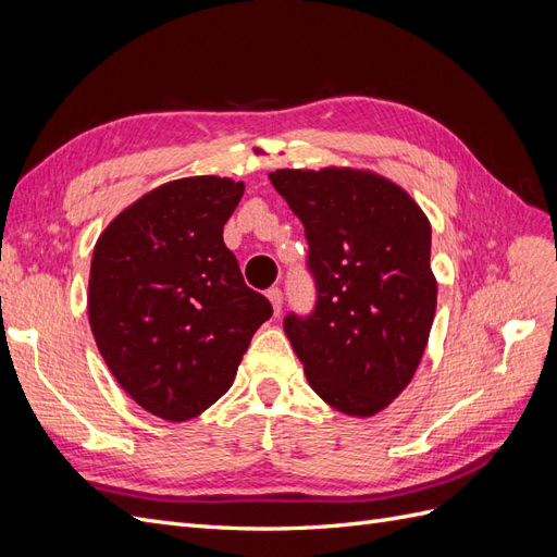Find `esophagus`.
Masks as SVG:
<instances>
[{"label": "esophagus", "mask_w": 557, "mask_h": 557, "mask_svg": "<svg viewBox=\"0 0 557 557\" xmlns=\"http://www.w3.org/2000/svg\"><path fill=\"white\" fill-rule=\"evenodd\" d=\"M267 297H269V301H272L274 313L278 315L281 309H283V293H281V288H269V290H267Z\"/></svg>", "instance_id": "1"}]
</instances>
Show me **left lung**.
I'll return each instance as SVG.
<instances>
[{"label":"left lung","instance_id":"1","mask_svg":"<svg viewBox=\"0 0 557 557\" xmlns=\"http://www.w3.org/2000/svg\"><path fill=\"white\" fill-rule=\"evenodd\" d=\"M269 181L305 225L315 283L313 311L288 313L283 330L330 407L374 416L411 383L428 346V215L397 183L348 166L276 170Z\"/></svg>","mask_w":557,"mask_h":557}]
</instances>
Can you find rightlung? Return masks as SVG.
Returning a JSON list of instances; mask_svg holds the SVG:
<instances>
[{"label": "right lung", "instance_id": "obj_1", "mask_svg": "<svg viewBox=\"0 0 557 557\" xmlns=\"http://www.w3.org/2000/svg\"><path fill=\"white\" fill-rule=\"evenodd\" d=\"M244 183L178 178L134 201L95 244L88 315L99 352L148 413L190 420L221 399L272 318L223 227Z\"/></svg>", "mask_w": 557, "mask_h": 557}]
</instances>
